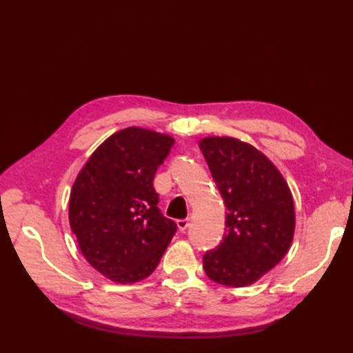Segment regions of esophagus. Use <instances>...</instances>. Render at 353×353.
Masks as SVG:
<instances>
[{
    "instance_id": "esophagus-1",
    "label": "esophagus",
    "mask_w": 353,
    "mask_h": 353,
    "mask_svg": "<svg viewBox=\"0 0 353 353\" xmlns=\"http://www.w3.org/2000/svg\"><path fill=\"white\" fill-rule=\"evenodd\" d=\"M177 227H179V230H181V232H185L190 227V219L188 218L177 219Z\"/></svg>"
}]
</instances>
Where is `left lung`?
Listing matches in <instances>:
<instances>
[{"label":"left lung","instance_id":"8db88e82","mask_svg":"<svg viewBox=\"0 0 353 353\" xmlns=\"http://www.w3.org/2000/svg\"><path fill=\"white\" fill-rule=\"evenodd\" d=\"M199 148L227 208L225 234L202 256L204 271L224 286H246L283 259L294 235V202L279 170L254 146L207 137Z\"/></svg>","mask_w":353,"mask_h":353}]
</instances>
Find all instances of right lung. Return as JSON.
<instances>
[{
  "label": "right lung",
  "instance_id": "right-lung-1",
  "mask_svg": "<svg viewBox=\"0 0 353 353\" xmlns=\"http://www.w3.org/2000/svg\"><path fill=\"white\" fill-rule=\"evenodd\" d=\"M174 140L128 128L83 165L70 194V225L87 261L118 283L151 276L177 225L159 208L157 168Z\"/></svg>",
  "mask_w": 353,
  "mask_h": 353
}]
</instances>
